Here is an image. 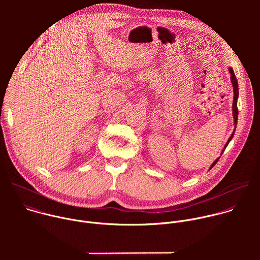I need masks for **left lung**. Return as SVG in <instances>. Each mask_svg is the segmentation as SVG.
I'll use <instances>...</instances> for the list:
<instances>
[{"label":"left lung","mask_w":260,"mask_h":260,"mask_svg":"<svg viewBox=\"0 0 260 260\" xmlns=\"http://www.w3.org/2000/svg\"><path fill=\"white\" fill-rule=\"evenodd\" d=\"M229 71H230V73H231V80H232V83H233V87H234V103H233V112H234V119H235V131H236V127H237V122H238V106H237V104H238V98H239V86H238V80H237V78H236V75H235V72H234V70H233V68H229ZM235 131H234V133L232 134V136L230 137V139H229V141L226 142V144H225V146H224V148H223V150H222V152H223L224 150H225V148L228 147V145H229V143L231 142V140L233 139V137H234V135H235ZM219 160V158H217L212 165H211V167H210V170L217 164V161Z\"/></svg>","instance_id":"left-lung-1"}]
</instances>
